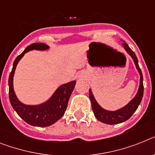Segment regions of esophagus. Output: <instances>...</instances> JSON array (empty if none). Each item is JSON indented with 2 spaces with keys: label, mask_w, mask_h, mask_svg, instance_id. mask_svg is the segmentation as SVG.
<instances>
[{
  "label": "esophagus",
  "mask_w": 155,
  "mask_h": 155,
  "mask_svg": "<svg viewBox=\"0 0 155 155\" xmlns=\"http://www.w3.org/2000/svg\"><path fill=\"white\" fill-rule=\"evenodd\" d=\"M85 77H86V75L84 72H78L76 76H75V78H76V80H83V79H84Z\"/></svg>",
  "instance_id": "34e87169"
}]
</instances>
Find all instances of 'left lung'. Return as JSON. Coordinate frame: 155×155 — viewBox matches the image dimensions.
<instances>
[{"instance_id": "8db88e82", "label": "left lung", "mask_w": 155, "mask_h": 155, "mask_svg": "<svg viewBox=\"0 0 155 155\" xmlns=\"http://www.w3.org/2000/svg\"><path fill=\"white\" fill-rule=\"evenodd\" d=\"M120 41H123L122 47L124 48V50L128 53V55L133 60L136 69H137L138 72L140 74V86H139V88H138L137 93H136V95L134 96L133 98L127 105L116 110H107L102 108L99 104L97 103L95 97H94L93 93H92L91 89L90 88L89 97L90 100H91V102L92 110H93L94 116L99 121L107 124H120V123L126 121L127 120L129 119L132 117V114L137 110L138 106H140V102L142 101V97L143 95V74H142L141 70L139 67L137 58H136L135 53L130 49L128 44L123 40H120Z\"/></svg>"}]
</instances>
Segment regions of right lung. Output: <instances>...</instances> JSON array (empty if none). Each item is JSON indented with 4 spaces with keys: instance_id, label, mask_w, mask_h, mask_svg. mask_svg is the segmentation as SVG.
Returning <instances> with one entry per match:
<instances>
[{
    "instance_id": "1",
    "label": "right lung",
    "mask_w": 155,
    "mask_h": 155,
    "mask_svg": "<svg viewBox=\"0 0 155 155\" xmlns=\"http://www.w3.org/2000/svg\"><path fill=\"white\" fill-rule=\"evenodd\" d=\"M49 49V46L44 43H33L27 46L24 51L14 61L12 70L9 75V99L18 115L27 124L36 127H48L56 123L63 117L68 102L75 87V80L59 86L49 99L38 105H27L23 103L17 97L13 87V78L18 63L25 53L31 50L44 51Z\"/></svg>"
}]
</instances>
